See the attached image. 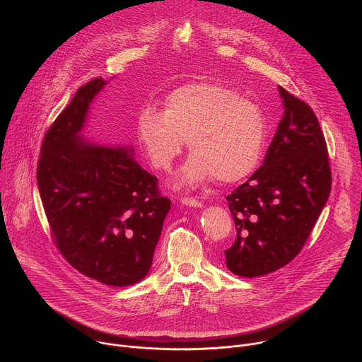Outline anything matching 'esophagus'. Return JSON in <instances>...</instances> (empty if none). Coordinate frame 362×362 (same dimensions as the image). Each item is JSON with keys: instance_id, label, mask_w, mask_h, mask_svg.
Listing matches in <instances>:
<instances>
[{"instance_id": "34e87169", "label": "esophagus", "mask_w": 362, "mask_h": 362, "mask_svg": "<svg viewBox=\"0 0 362 362\" xmlns=\"http://www.w3.org/2000/svg\"><path fill=\"white\" fill-rule=\"evenodd\" d=\"M180 203L189 206V208H203V203L193 197H180Z\"/></svg>"}]
</instances>
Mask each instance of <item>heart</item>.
Masks as SVG:
<instances>
[{
	"label": "heart",
	"instance_id": "heart-1",
	"mask_svg": "<svg viewBox=\"0 0 362 362\" xmlns=\"http://www.w3.org/2000/svg\"><path fill=\"white\" fill-rule=\"evenodd\" d=\"M136 136L144 156L158 170H169L185 140L193 151L175 175L177 189L218 177L236 183L261 163L267 119L255 101L216 81H193L169 91L162 110L146 107L136 117Z\"/></svg>",
	"mask_w": 362,
	"mask_h": 362
}]
</instances>
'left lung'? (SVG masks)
I'll list each match as a JSON object with an SVG mask.
<instances>
[{
    "label": "left lung",
    "mask_w": 362,
    "mask_h": 362,
    "mask_svg": "<svg viewBox=\"0 0 362 362\" xmlns=\"http://www.w3.org/2000/svg\"><path fill=\"white\" fill-rule=\"evenodd\" d=\"M278 90L284 117L265 160L226 196L238 232L225 250L226 267L245 278L288 265L314 229L331 192L328 150L315 113L285 88Z\"/></svg>",
    "instance_id": "left-lung-1"
}]
</instances>
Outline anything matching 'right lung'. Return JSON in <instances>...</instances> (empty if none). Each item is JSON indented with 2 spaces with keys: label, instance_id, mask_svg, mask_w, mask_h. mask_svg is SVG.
Returning a JSON list of instances; mask_svg holds the SVG:
<instances>
[{
  "label": "right lung",
  "instance_id": "1",
  "mask_svg": "<svg viewBox=\"0 0 362 362\" xmlns=\"http://www.w3.org/2000/svg\"><path fill=\"white\" fill-rule=\"evenodd\" d=\"M107 84L81 86L44 137L37 169L40 197L56 245L83 275L129 286L148 274L170 200L134 148L97 144L81 134L90 106Z\"/></svg>",
  "mask_w": 362,
  "mask_h": 362
}]
</instances>
